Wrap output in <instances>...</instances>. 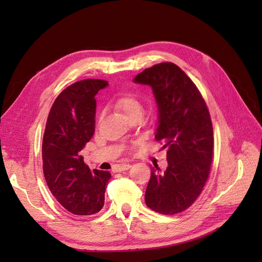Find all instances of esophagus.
<instances>
[{
    "label": "esophagus",
    "mask_w": 262,
    "mask_h": 262,
    "mask_svg": "<svg viewBox=\"0 0 262 262\" xmlns=\"http://www.w3.org/2000/svg\"><path fill=\"white\" fill-rule=\"evenodd\" d=\"M130 164H127V163H121V164H117L115 168H114V170L116 171V172H121V171H125V170H128L130 168Z\"/></svg>",
    "instance_id": "esophagus-1"
}]
</instances>
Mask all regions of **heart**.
I'll return each mask as SVG.
<instances>
[{
    "label": "heart",
    "instance_id": "heart-1",
    "mask_svg": "<svg viewBox=\"0 0 262 262\" xmlns=\"http://www.w3.org/2000/svg\"><path fill=\"white\" fill-rule=\"evenodd\" d=\"M115 105L118 109H120L128 118L135 114H142V102L140 98H138L134 93H125L117 98L115 101Z\"/></svg>",
    "mask_w": 262,
    "mask_h": 262
}]
</instances>
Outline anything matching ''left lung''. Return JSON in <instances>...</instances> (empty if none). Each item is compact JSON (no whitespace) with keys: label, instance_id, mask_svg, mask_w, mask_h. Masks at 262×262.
Here are the masks:
<instances>
[{"label":"left lung","instance_id":"1","mask_svg":"<svg viewBox=\"0 0 262 262\" xmlns=\"http://www.w3.org/2000/svg\"><path fill=\"white\" fill-rule=\"evenodd\" d=\"M134 82L152 88L159 110L155 140L168 149L166 170L151 169L145 203L160 214L181 213L198 198L209 176L214 145L209 111L197 86L173 63L144 70Z\"/></svg>","mask_w":262,"mask_h":262}]
</instances>
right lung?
Segmentation results:
<instances>
[{
    "label": "right lung",
    "instance_id": "add662e5",
    "mask_svg": "<svg viewBox=\"0 0 262 262\" xmlns=\"http://www.w3.org/2000/svg\"><path fill=\"white\" fill-rule=\"evenodd\" d=\"M107 81L86 79L60 92L49 111L42 140V169L49 190L74 215H92L104 205L110 172L90 170L81 151L96 126V94Z\"/></svg>",
    "mask_w": 262,
    "mask_h": 262
}]
</instances>
